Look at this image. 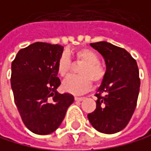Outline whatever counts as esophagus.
I'll return each instance as SVG.
<instances>
[{
    "instance_id": "1",
    "label": "esophagus",
    "mask_w": 151,
    "mask_h": 151,
    "mask_svg": "<svg viewBox=\"0 0 151 151\" xmlns=\"http://www.w3.org/2000/svg\"><path fill=\"white\" fill-rule=\"evenodd\" d=\"M84 100V97H75V101H81Z\"/></svg>"
}]
</instances>
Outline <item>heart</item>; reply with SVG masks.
Listing matches in <instances>:
<instances>
[{
  "instance_id": "b5f03b06",
  "label": "heart",
  "mask_w": 151,
  "mask_h": 151,
  "mask_svg": "<svg viewBox=\"0 0 151 151\" xmlns=\"http://www.w3.org/2000/svg\"><path fill=\"white\" fill-rule=\"evenodd\" d=\"M77 62L83 63L78 69L80 75L70 76L63 82V89L72 94H82L88 91L92 82L101 83L105 76V69L100 63V57L93 50L82 48L75 52ZM71 68V60L66 54H62L57 62V72L62 76H65Z\"/></svg>"
}]
</instances>
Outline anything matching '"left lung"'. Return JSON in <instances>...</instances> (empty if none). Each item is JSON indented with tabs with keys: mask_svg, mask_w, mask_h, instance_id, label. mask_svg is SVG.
Here are the masks:
<instances>
[{
	"mask_svg": "<svg viewBox=\"0 0 151 151\" xmlns=\"http://www.w3.org/2000/svg\"><path fill=\"white\" fill-rule=\"evenodd\" d=\"M105 60L106 73L96 97V109L88 114L92 126L104 134H114L128 124L140 88L136 60L124 49L106 41L90 43Z\"/></svg>",
	"mask_w": 151,
	"mask_h": 151,
	"instance_id": "left-lung-1",
	"label": "left lung"
}]
</instances>
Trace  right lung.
<instances>
[{
  "mask_svg": "<svg viewBox=\"0 0 151 151\" xmlns=\"http://www.w3.org/2000/svg\"><path fill=\"white\" fill-rule=\"evenodd\" d=\"M63 47L35 42L21 49L12 63L11 87L14 103L27 127L37 135H48L62 124L74 96L59 94L61 80L57 62Z\"/></svg>",
  "mask_w": 151,
  "mask_h": 151,
  "instance_id": "add662e5",
  "label": "right lung"
}]
</instances>
